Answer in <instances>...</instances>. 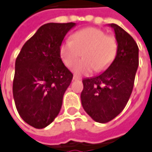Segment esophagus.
Instances as JSON below:
<instances>
[{
  "label": "esophagus",
  "instance_id": "obj_1",
  "mask_svg": "<svg viewBox=\"0 0 152 152\" xmlns=\"http://www.w3.org/2000/svg\"><path fill=\"white\" fill-rule=\"evenodd\" d=\"M80 79H81V77H79L78 76L74 75V76H73V80H74V81H77V80H80Z\"/></svg>",
  "mask_w": 152,
  "mask_h": 152
}]
</instances>
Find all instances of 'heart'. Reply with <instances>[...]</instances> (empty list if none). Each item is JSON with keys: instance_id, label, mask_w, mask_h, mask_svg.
I'll use <instances>...</instances> for the list:
<instances>
[{"instance_id": "b5f03b06", "label": "heart", "mask_w": 152, "mask_h": 152, "mask_svg": "<svg viewBox=\"0 0 152 152\" xmlns=\"http://www.w3.org/2000/svg\"><path fill=\"white\" fill-rule=\"evenodd\" d=\"M117 51L116 39L94 27L77 31L71 36V40L60 46V55L67 66L72 65L83 53V59L72 66L73 72L78 75L90 74L93 69L104 71L114 61Z\"/></svg>"}]
</instances>
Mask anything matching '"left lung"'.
Listing matches in <instances>:
<instances>
[{"mask_svg":"<svg viewBox=\"0 0 152 152\" xmlns=\"http://www.w3.org/2000/svg\"><path fill=\"white\" fill-rule=\"evenodd\" d=\"M114 31L118 51L114 61L99 76L83 80L81 102L84 111L97 122L114 119L126 106L131 95L139 59L134 39L121 27L110 23Z\"/></svg>","mask_w":152,"mask_h":152,"instance_id":"8db88e82","label":"left lung"}]
</instances>
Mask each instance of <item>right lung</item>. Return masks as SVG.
Returning <instances> with one entry per match:
<instances>
[{
  "instance_id": "1",
  "label": "right lung",
  "mask_w": 152,
  "mask_h": 152,
  "mask_svg": "<svg viewBox=\"0 0 152 152\" xmlns=\"http://www.w3.org/2000/svg\"><path fill=\"white\" fill-rule=\"evenodd\" d=\"M75 23L42 25L22 47L15 65L13 97L21 118L44 129L59 114L73 78L63 64L60 46Z\"/></svg>"
}]
</instances>
